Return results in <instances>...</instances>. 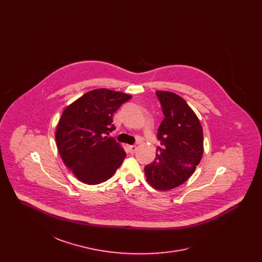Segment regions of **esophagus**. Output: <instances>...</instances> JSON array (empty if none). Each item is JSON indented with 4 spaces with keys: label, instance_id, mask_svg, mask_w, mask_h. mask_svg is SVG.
<instances>
[{
    "label": "esophagus",
    "instance_id": "1",
    "mask_svg": "<svg viewBox=\"0 0 262 262\" xmlns=\"http://www.w3.org/2000/svg\"><path fill=\"white\" fill-rule=\"evenodd\" d=\"M128 149H129V152H130L132 154L136 153V151L137 150V145H130V146H128Z\"/></svg>",
    "mask_w": 262,
    "mask_h": 262
}]
</instances>
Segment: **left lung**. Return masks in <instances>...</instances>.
Segmentation results:
<instances>
[{
  "label": "left lung",
  "mask_w": 262,
  "mask_h": 262,
  "mask_svg": "<svg viewBox=\"0 0 262 262\" xmlns=\"http://www.w3.org/2000/svg\"><path fill=\"white\" fill-rule=\"evenodd\" d=\"M162 108L156 158L145 166L146 180L154 188L169 190L193 174L203 153V132L196 115L179 95L156 91Z\"/></svg>",
  "instance_id": "left-lung-1"
}]
</instances>
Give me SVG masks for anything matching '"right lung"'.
Listing matches in <instances>:
<instances>
[{
  "instance_id": "obj_1",
  "label": "right lung",
  "mask_w": 262,
  "mask_h": 262,
  "mask_svg": "<svg viewBox=\"0 0 262 262\" xmlns=\"http://www.w3.org/2000/svg\"><path fill=\"white\" fill-rule=\"evenodd\" d=\"M132 98L122 92L95 89L62 112L56 141L64 165L81 182L97 185L112 177L125 158L113 137V115Z\"/></svg>"
}]
</instances>
